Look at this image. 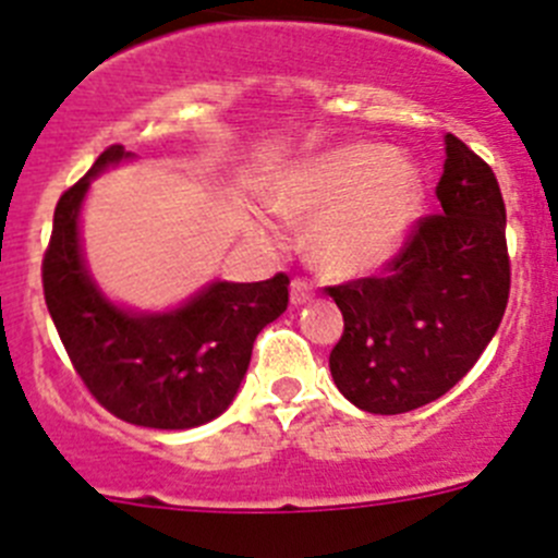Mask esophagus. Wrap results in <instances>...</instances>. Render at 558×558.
I'll return each mask as SVG.
<instances>
[{"label": "esophagus", "mask_w": 558, "mask_h": 558, "mask_svg": "<svg viewBox=\"0 0 558 558\" xmlns=\"http://www.w3.org/2000/svg\"><path fill=\"white\" fill-rule=\"evenodd\" d=\"M313 295L315 290L307 279H293V282H290V302H293L295 307H299V304H307Z\"/></svg>", "instance_id": "1"}]
</instances>
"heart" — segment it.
Instances as JSON below:
<instances>
[{
    "label": "heart",
    "instance_id": "b5f03b06",
    "mask_svg": "<svg viewBox=\"0 0 558 558\" xmlns=\"http://www.w3.org/2000/svg\"><path fill=\"white\" fill-rule=\"evenodd\" d=\"M425 181L416 161L383 145H347L295 165L270 190V209L293 223H313L315 263L338 276L386 268L411 236ZM268 243L276 226L259 223Z\"/></svg>",
    "mask_w": 558,
    "mask_h": 558
}]
</instances>
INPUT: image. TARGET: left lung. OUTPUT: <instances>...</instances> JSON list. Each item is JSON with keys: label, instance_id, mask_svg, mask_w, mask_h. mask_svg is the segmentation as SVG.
Listing matches in <instances>:
<instances>
[{"label": "left lung", "instance_id": "1", "mask_svg": "<svg viewBox=\"0 0 558 558\" xmlns=\"http://www.w3.org/2000/svg\"><path fill=\"white\" fill-rule=\"evenodd\" d=\"M445 145L441 211L413 226L386 274L327 288L343 313L329 372L360 411L393 416L445 397L489 347L509 304L495 172L452 133Z\"/></svg>", "mask_w": 558, "mask_h": 558}]
</instances>
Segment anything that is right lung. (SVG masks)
Here are the masks:
<instances>
[{"label":"right lung","mask_w":558,"mask_h":558,"mask_svg":"<svg viewBox=\"0 0 558 558\" xmlns=\"http://www.w3.org/2000/svg\"><path fill=\"white\" fill-rule=\"evenodd\" d=\"M131 156L111 145L61 195L41 265L44 299L72 366L106 411L140 427L190 430L231 405L256 335L288 310L290 279L209 282L167 313H133L106 299L83 259L81 206L92 179Z\"/></svg>","instance_id":"1"}]
</instances>
